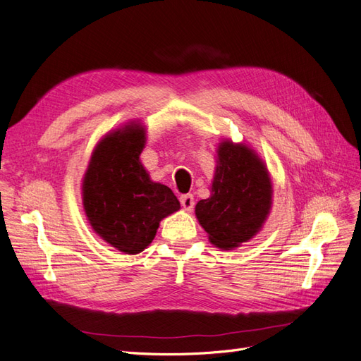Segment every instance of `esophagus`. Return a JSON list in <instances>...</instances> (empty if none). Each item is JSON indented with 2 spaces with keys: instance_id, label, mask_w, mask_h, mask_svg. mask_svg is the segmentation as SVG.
Here are the masks:
<instances>
[{
  "instance_id": "esophagus-1",
  "label": "esophagus",
  "mask_w": 361,
  "mask_h": 361,
  "mask_svg": "<svg viewBox=\"0 0 361 361\" xmlns=\"http://www.w3.org/2000/svg\"><path fill=\"white\" fill-rule=\"evenodd\" d=\"M180 204L185 211H191L194 207V195L192 194L180 195Z\"/></svg>"
}]
</instances>
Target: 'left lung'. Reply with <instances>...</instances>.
Returning <instances> with one entry per match:
<instances>
[{"label":"left lung","instance_id":"8db88e82","mask_svg":"<svg viewBox=\"0 0 361 361\" xmlns=\"http://www.w3.org/2000/svg\"><path fill=\"white\" fill-rule=\"evenodd\" d=\"M271 204L265 162L248 146L223 140L216 149L211 197L195 204V216L209 241L223 250L250 241L264 226Z\"/></svg>","mask_w":361,"mask_h":361}]
</instances>
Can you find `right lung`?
Masks as SVG:
<instances>
[{"mask_svg":"<svg viewBox=\"0 0 361 361\" xmlns=\"http://www.w3.org/2000/svg\"><path fill=\"white\" fill-rule=\"evenodd\" d=\"M146 129L138 122L108 133L94 147L82 179V204L93 231L125 255H138L162 218L180 209L166 185L150 180L140 162Z\"/></svg>","mask_w":361,"mask_h":361,"instance_id":"1","label":"right lung"}]
</instances>
